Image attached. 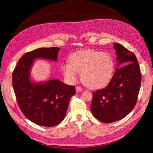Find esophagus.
Returning a JSON list of instances; mask_svg holds the SVG:
<instances>
[{"label": "esophagus", "mask_w": 153, "mask_h": 153, "mask_svg": "<svg viewBox=\"0 0 153 153\" xmlns=\"http://www.w3.org/2000/svg\"><path fill=\"white\" fill-rule=\"evenodd\" d=\"M76 92L78 93V92H81L82 90H83V88L82 87L80 86H76Z\"/></svg>", "instance_id": "esophagus-1"}]
</instances>
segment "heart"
<instances>
[{
	"label": "heart",
	"instance_id": "b5f03b06",
	"mask_svg": "<svg viewBox=\"0 0 153 153\" xmlns=\"http://www.w3.org/2000/svg\"><path fill=\"white\" fill-rule=\"evenodd\" d=\"M69 62L62 65L65 78L76 83L79 72L83 82L90 88L98 89L109 83L113 76L114 61L109 53L95 50L77 51L69 56Z\"/></svg>",
	"mask_w": 153,
	"mask_h": 153
}]
</instances>
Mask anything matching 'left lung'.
<instances>
[{"instance_id":"8db88e82","label":"left lung","mask_w":153,"mask_h":153,"mask_svg":"<svg viewBox=\"0 0 153 153\" xmlns=\"http://www.w3.org/2000/svg\"><path fill=\"white\" fill-rule=\"evenodd\" d=\"M113 46L118 65L121 67L116 69L105 88L92 92L90 106L95 118L106 123L120 120L132 111L141 84L140 70L136 55L120 44L114 43Z\"/></svg>"}]
</instances>
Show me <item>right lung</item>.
I'll return each mask as SVG.
<instances>
[{
    "mask_svg": "<svg viewBox=\"0 0 153 153\" xmlns=\"http://www.w3.org/2000/svg\"><path fill=\"white\" fill-rule=\"evenodd\" d=\"M58 47L40 48L24 54L12 74V83L17 104L23 114L37 125L53 127L65 117L69 102L76 94L74 86L58 79L33 84L30 79L31 66L35 59L56 61Z\"/></svg>",
    "mask_w": 153,
    "mask_h": 153,
    "instance_id": "1",
    "label": "right lung"
}]
</instances>
